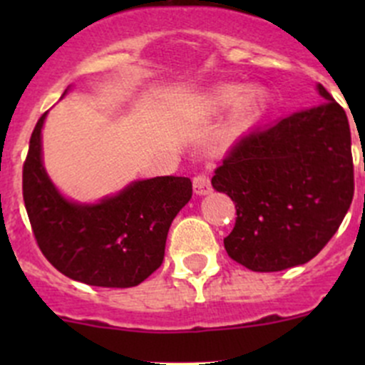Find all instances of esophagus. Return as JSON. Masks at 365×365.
Returning a JSON list of instances; mask_svg holds the SVG:
<instances>
[{
	"instance_id": "esophagus-1",
	"label": "esophagus",
	"mask_w": 365,
	"mask_h": 365,
	"mask_svg": "<svg viewBox=\"0 0 365 365\" xmlns=\"http://www.w3.org/2000/svg\"><path fill=\"white\" fill-rule=\"evenodd\" d=\"M192 187H194V192L200 194V196H205V194H210L213 190L208 175H205V173H200V175L194 176Z\"/></svg>"
}]
</instances>
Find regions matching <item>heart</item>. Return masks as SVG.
Segmentation results:
<instances>
[{"label": "heart", "instance_id": "b5f03b06", "mask_svg": "<svg viewBox=\"0 0 365 365\" xmlns=\"http://www.w3.org/2000/svg\"><path fill=\"white\" fill-rule=\"evenodd\" d=\"M210 113H222L233 108V127L245 128L252 125L268 106V93L263 86H251L244 90L242 84L226 83L213 88L205 102Z\"/></svg>", "mask_w": 365, "mask_h": 365}]
</instances>
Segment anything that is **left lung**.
Wrapping results in <instances>:
<instances>
[{
  "label": "left lung",
  "mask_w": 365,
  "mask_h": 365,
  "mask_svg": "<svg viewBox=\"0 0 365 365\" xmlns=\"http://www.w3.org/2000/svg\"><path fill=\"white\" fill-rule=\"evenodd\" d=\"M316 88L323 104L242 135L212 178L213 189L227 194L237 208L224 247L252 272L311 261L351 205L348 118L322 84Z\"/></svg>",
  "instance_id": "left-lung-1"
}]
</instances>
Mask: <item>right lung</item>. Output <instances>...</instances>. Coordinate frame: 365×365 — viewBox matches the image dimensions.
<instances>
[{
  "label": "right lung",
  "mask_w": 365,
  "mask_h": 365,
  "mask_svg": "<svg viewBox=\"0 0 365 365\" xmlns=\"http://www.w3.org/2000/svg\"><path fill=\"white\" fill-rule=\"evenodd\" d=\"M46 116L33 128L23 168L24 206L40 251L56 270L84 284H141L162 264L169 226L192 197V182L157 176L132 182L98 203L70 201L43 168Z\"/></svg>",
  "instance_id": "1"
}]
</instances>
